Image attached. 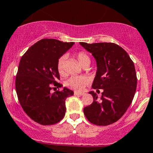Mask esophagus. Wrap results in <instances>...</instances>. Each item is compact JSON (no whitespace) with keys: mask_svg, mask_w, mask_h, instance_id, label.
Here are the masks:
<instances>
[{"mask_svg":"<svg viewBox=\"0 0 153 153\" xmlns=\"http://www.w3.org/2000/svg\"><path fill=\"white\" fill-rule=\"evenodd\" d=\"M74 94L75 95H79V96H82V95H84L83 93H78V92H75Z\"/></svg>","mask_w":153,"mask_h":153,"instance_id":"esophagus-1","label":"esophagus"}]
</instances>
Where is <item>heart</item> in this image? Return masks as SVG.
Here are the masks:
<instances>
[{"label": "heart", "mask_w": 153, "mask_h": 153, "mask_svg": "<svg viewBox=\"0 0 153 153\" xmlns=\"http://www.w3.org/2000/svg\"><path fill=\"white\" fill-rule=\"evenodd\" d=\"M76 58L81 65L88 63V62L91 63V58L89 56L87 53L82 52V51L77 53ZM65 59L66 56H62L58 59V62H57V69L60 75H62L64 73V65H65ZM88 83H89V79L87 77L80 76V75L72 76L68 79L65 82V85L68 87L76 91H82Z\"/></svg>", "instance_id": "1"}]
</instances>
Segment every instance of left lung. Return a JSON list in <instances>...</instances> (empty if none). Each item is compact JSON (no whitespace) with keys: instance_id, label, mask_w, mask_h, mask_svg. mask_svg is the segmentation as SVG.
<instances>
[{"instance_id":"8db88e82","label":"left lung","mask_w":153,"mask_h":153,"mask_svg":"<svg viewBox=\"0 0 153 153\" xmlns=\"http://www.w3.org/2000/svg\"><path fill=\"white\" fill-rule=\"evenodd\" d=\"M80 45L96 61L92 88L103 90L99 100L94 91L89 92L94 100L84 108L85 115L97 126L113 124L124 115L133 100L137 88L135 65L126 51L115 43L80 42Z\"/></svg>"}]
</instances>
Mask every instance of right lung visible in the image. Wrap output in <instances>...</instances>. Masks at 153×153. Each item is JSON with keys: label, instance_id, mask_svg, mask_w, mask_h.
<instances>
[{"label": "right lung", "instance_id": "obj_1", "mask_svg": "<svg viewBox=\"0 0 153 153\" xmlns=\"http://www.w3.org/2000/svg\"><path fill=\"white\" fill-rule=\"evenodd\" d=\"M56 39H42L22 56L16 78V90L25 113L35 122L43 126L60 122L65 116V100L74 92L64 87L61 91L51 93L60 75L57 62L74 45Z\"/></svg>", "mask_w": 153, "mask_h": 153}]
</instances>
